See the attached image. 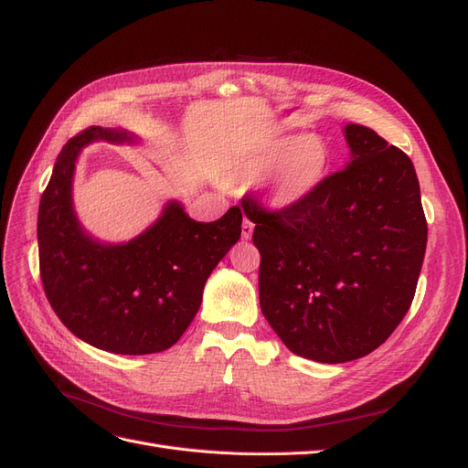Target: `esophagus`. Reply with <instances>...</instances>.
I'll use <instances>...</instances> for the list:
<instances>
[{"instance_id": "esophagus-1", "label": "esophagus", "mask_w": 468, "mask_h": 468, "mask_svg": "<svg viewBox=\"0 0 468 468\" xmlns=\"http://www.w3.org/2000/svg\"><path fill=\"white\" fill-rule=\"evenodd\" d=\"M251 234H253V222L248 220V218H244V222H242V238H244V239H250Z\"/></svg>"}]
</instances>
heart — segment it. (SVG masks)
<instances>
[{
	"mask_svg": "<svg viewBox=\"0 0 468 468\" xmlns=\"http://www.w3.org/2000/svg\"><path fill=\"white\" fill-rule=\"evenodd\" d=\"M332 154L316 136H273L232 152L222 174L234 183L267 177V197L275 208H289L313 195L330 174Z\"/></svg>",
	"mask_w": 468,
	"mask_h": 468,
	"instance_id": "1",
	"label": "heart"
}]
</instances>
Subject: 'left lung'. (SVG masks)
Masks as SVG:
<instances>
[{
    "label": "left lung",
    "instance_id": "obj_1",
    "mask_svg": "<svg viewBox=\"0 0 468 468\" xmlns=\"http://www.w3.org/2000/svg\"><path fill=\"white\" fill-rule=\"evenodd\" d=\"M351 162L303 203L242 199L261 253L260 304L292 353L346 363L385 344L416 294L428 222L412 160L347 124Z\"/></svg>",
    "mask_w": 468,
    "mask_h": 468
}]
</instances>
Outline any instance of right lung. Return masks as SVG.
Wrapping results in <instances>:
<instances>
[{
	"label": "right lung",
	"instance_id": "obj_1",
	"mask_svg": "<svg viewBox=\"0 0 468 468\" xmlns=\"http://www.w3.org/2000/svg\"><path fill=\"white\" fill-rule=\"evenodd\" d=\"M93 140L133 143L134 136L90 126L64 144L38 205L42 287L56 316L86 344L121 356L158 353L189 328L208 275L242 234V210L197 222L172 201L131 242L99 244L72 207L78 154Z\"/></svg>",
	"mask_w": 468,
	"mask_h": 468
}]
</instances>
